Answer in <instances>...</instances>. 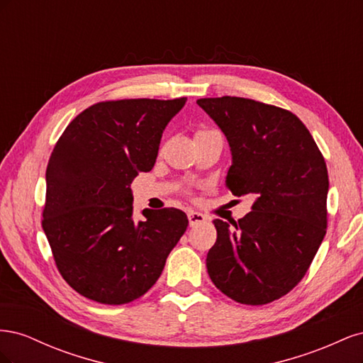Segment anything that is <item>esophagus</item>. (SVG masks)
I'll list each match as a JSON object with an SVG mask.
<instances>
[{"instance_id": "1", "label": "esophagus", "mask_w": 363, "mask_h": 363, "mask_svg": "<svg viewBox=\"0 0 363 363\" xmlns=\"http://www.w3.org/2000/svg\"><path fill=\"white\" fill-rule=\"evenodd\" d=\"M188 219H189V225H191V227H195V225H199V224L204 223V221H206V216H204L203 213H200V212L191 211V212L188 213Z\"/></svg>"}]
</instances>
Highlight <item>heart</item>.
<instances>
[{
  "instance_id": "1",
  "label": "heart",
  "mask_w": 363,
  "mask_h": 363,
  "mask_svg": "<svg viewBox=\"0 0 363 363\" xmlns=\"http://www.w3.org/2000/svg\"><path fill=\"white\" fill-rule=\"evenodd\" d=\"M206 133H216V131H213V130H203V131H200L199 135H206Z\"/></svg>"
}]
</instances>
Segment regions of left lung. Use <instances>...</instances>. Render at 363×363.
Returning <instances> with one entry per match:
<instances>
[{
  "instance_id": "left-lung-1",
  "label": "left lung",
  "mask_w": 363,
  "mask_h": 363,
  "mask_svg": "<svg viewBox=\"0 0 363 363\" xmlns=\"http://www.w3.org/2000/svg\"><path fill=\"white\" fill-rule=\"evenodd\" d=\"M232 151L227 188L251 195L239 221L215 219L216 242L206 265L215 286L242 304H267L304 277L325 236L328 174L301 121L248 98L196 100Z\"/></svg>"
}]
</instances>
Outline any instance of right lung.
Segmentation results:
<instances>
[{"label": "right lung", "mask_w": 363, "mask_h": 363, "mask_svg": "<svg viewBox=\"0 0 363 363\" xmlns=\"http://www.w3.org/2000/svg\"><path fill=\"white\" fill-rule=\"evenodd\" d=\"M186 98L98 103L75 116L47 167L42 227L69 286L103 304H125L157 281L188 228L179 208L133 216L130 184L152 169L164 127Z\"/></svg>", "instance_id": "obj_1"}]
</instances>
